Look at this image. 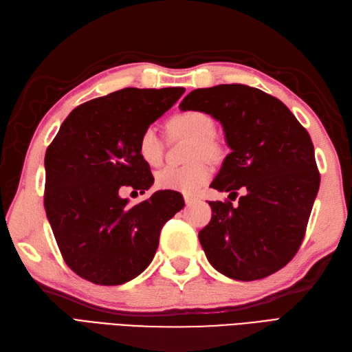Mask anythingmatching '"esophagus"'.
Masks as SVG:
<instances>
[{
    "label": "esophagus",
    "mask_w": 352,
    "mask_h": 352,
    "mask_svg": "<svg viewBox=\"0 0 352 352\" xmlns=\"http://www.w3.org/2000/svg\"><path fill=\"white\" fill-rule=\"evenodd\" d=\"M184 199H185V204L186 206H191V204H194L197 201V199H194V197H191V195H185Z\"/></svg>",
    "instance_id": "obj_1"
}]
</instances>
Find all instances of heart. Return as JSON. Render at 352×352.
<instances>
[{
	"label": "heart",
	"mask_w": 352,
	"mask_h": 352,
	"mask_svg": "<svg viewBox=\"0 0 352 352\" xmlns=\"http://www.w3.org/2000/svg\"><path fill=\"white\" fill-rule=\"evenodd\" d=\"M170 130L194 140L191 149V161L206 158L217 161L222 157V146L215 139V119L201 110L179 111L170 119ZM137 153L149 167H158L162 161V140L155 126H146L137 140ZM212 170L208 164L199 161L186 167H166L160 170L155 184L160 190L176 191L182 194H195L209 182Z\"/></svg>",
	"instance_id": "obj_1"
}]
</instances>
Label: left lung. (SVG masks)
<instances>
[{
    "label": "left lung",
    "instance_id": "left-lung-1",
    "mask_svg": "<svg viewBox=\"0 0 352 352\" xmlns=\"http://www.w3.org/2000/svg\"><path fill=\"white\" fill-rule=\"evenodd\" d=\"M179 107L224 128L231 152L212 188L245 191L237 206L209 201L212 219L199 233L209 263L236 280L278 272L302 245L320 188L311 135L280 100L246 85L194 89Z\"/></svg>",
    "mask_w": 352,
    "mask_h": 352
}]
</instances>
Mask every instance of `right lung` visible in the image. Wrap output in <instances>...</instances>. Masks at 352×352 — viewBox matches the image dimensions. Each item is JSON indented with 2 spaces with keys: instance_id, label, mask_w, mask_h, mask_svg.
<instances>
[{
  "instance_id": "obj_1",
  "label": "right lung",
  "mask_w": 352,
  "mask_h": 352,
  "mask_svg": "<svg viewBox=\"0 0 352 352\" xmlns=\"http://www.w3.org/2000/svg\"><path fill=\"white\" fill-rule=\"evenodd\" d=\"M184 88H125L67 116L45 157V209L63 258L97 285H121L151 264L162 226L184 208L176 191L128 206L119 192L153 184L137 153L143 128L164 115Z\"/></svg>"
}]
</instances>
